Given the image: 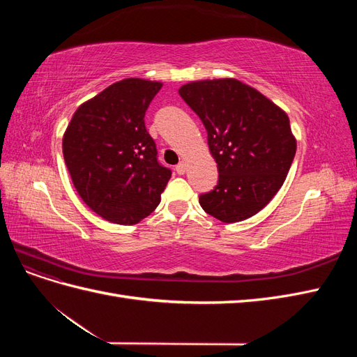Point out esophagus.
<instances>
[{
    "label": "esophagus",
    "mask_w": 357,
    "mask_h": 357,
    "mask_svg": "<svg viewBox=\"0 0 357 357\" xmlns=\"http://www.w3.org/2000/svg\"><path fill=\"white\" fill-rule=\"evenodd\" d=\"M176 171H177V174H180V176H183L186 172V164L185 162H180V164L176 167Z\"/></svg>",
    "instance_id": "obj_1"
}]
</instances>
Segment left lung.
Masks as SVG:
<instances>
[{
    "instance_id": "1",
    "label": "left lung",
    "mask_w": 357,
    "mask_h": 357,
    "mask_svg": "<svg viewBox=\"0 0 357 357\" xmlns=\"http://www.w3.org/2000/svg\"><path fill=\"white\" fill-rule=\"evenodd\" d=\"M178 93L202 121L219 181L202 193L205 213L225 223L261 211L283 186L296 153L287 114L236 79L183 84Z\"/></svg>"
}]
</instances>
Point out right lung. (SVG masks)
<instances>
[{
	"instance_id": "1",
	"label": "right lung",
	"mask_w": 357,
	"mask_h": 357,
	"mask_svg": "<svg viewBox=\"0 0 357 357\" xmlns=\"http://www.w3.org/2000/svg\"><path fill=\"white\" fill-rule=\"evenodd\" d=\"M160 82L125 79L83 102L62 138V153L80 198L102 219L135 225L160 202L171 169L158 162L144 114Z\"/></svg>"
}]
</instances>
